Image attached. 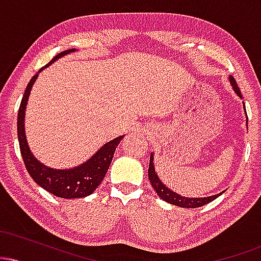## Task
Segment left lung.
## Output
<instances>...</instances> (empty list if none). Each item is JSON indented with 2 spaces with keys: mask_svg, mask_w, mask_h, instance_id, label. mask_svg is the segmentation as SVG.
<instances>
[{
  "mask_svg": "<svg viewBox=\"0 0 261 261\" xmlns=\"http://www.w3.org/2000/svg\"><path fill=\"white\" fill-rule=\"evenodd\" d=\"M230 86H232L233 91L239 98H243L242 97V93L239 91L238 86H237L234 79L232 76L228 77ZM243 108L245 110V106H244V101H243ZM247 113V112H245ZM247 128H248V118H247ZM148 179L149 182H151L152 188L154 189L157 195L161 197L162 200L167 201L168 203H172L174 206H179V207H184V208H196L200 207V206L206 205V203L214 201L215 199H217L218 196L222 195V193L216 194V195H211L207 197H187V196H182L180 194H178L176 191L170 190L168 187H166V184H163V181L161 180L160 176H158L157 172L154 169V154L153 152H151V157H149V167H148Z\"/></svg>",
  "mask_w": 261,
  "mask_h": 261,
  "instance_id": "obj_1",
  "label": "left lung"
}]
</instances>
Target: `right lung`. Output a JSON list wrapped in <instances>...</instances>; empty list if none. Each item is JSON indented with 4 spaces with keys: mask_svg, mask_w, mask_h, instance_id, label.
<instances>
[{
    "mask_svg": "<svg viewBox=\"0 0 261 261\" xmlns=\"http://www.w3.org/2000/svg\"><path fill=\"white\" fill-rule=\"evenodd\" d=\"M71 53H76V49H70L60 53L49 64L41 67L39 72L28 83L24 94H23L22 101H20L19 112H18L17 131L20 153H22L23 161H24L25 168L28 170L29 175L33 178V180L37 182L39 187H41L58 197H62V199H81V197H86L94 193L95 189L99 187L100 182L103 181L104 176H106L108 169H109L110 163H112L114 152H115L120 141L124 139V135L104 143L91 158H88L86 162L79 164V166L72 167V168L58 169L46 166L33 154L31 148H29L28 141H27L24 126L27 104H28L31 91L38 79L39 73L46 67H49L50 65H53L55 61H58L59 59L64 58V56Z\"/></svg>",
    "mask_w": 261,
    "mask_h": 261,
    "instance_id": "add662e5",
    "label": "right lung"
}]
</instances>
